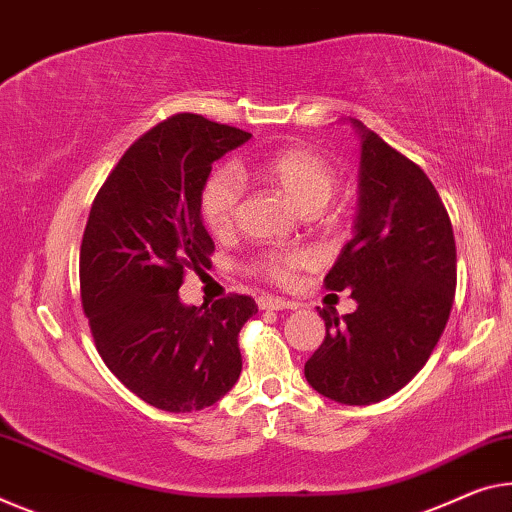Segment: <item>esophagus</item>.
<instances>
[{
	"label": "esophagus",
	"instance_id": "obj_1",
	"mask_svg": "<svg viewBox=\"0 0 512 512\" xmlns=\"http://www.w3.org/2000/svg\"><path fill=\"white\" fill-rule=\"evenodd\" d=\"M258 309L286 311V309H295V302H288V300H283V297H274V295H263V297H258Z\"/></svg>",
	"mask_w": 512,
	"mask_h": 512
}]
</instances>
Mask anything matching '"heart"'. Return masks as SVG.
<instances>
[{
  "label": "heart",
  "instance_id": "heart-1",
  "mask_svg": "<svg viewBox=\"0 0 512 512\" xmlns=\"http://www.w3.org/2000/svg\"><path fill=\"white\" fill-rule=\"evenodd\" d=\"M254 176L277 187L302 212H318L336 192L332 164L309 148H286V151L263 157L254 164ZM240 199L242 183L238 174L231 169L215 171L201 190L199 210L203 224L215 235L229 233L238 217ZM306 261L309 258L304 251H286V254H265L256 267L267 279L286 283Z\"/></svg>",
  "mask_w": 512,
  "mask_h": 512
}]
</instances>
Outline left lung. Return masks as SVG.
I'll return each instance as SVG.
<instances>
[{"instance_id":"8db88e82","label":"left lung","mask_w":512,"mask_h":512,"mask_svg":"<svg viewBox=\"0 0 512 512\" xmlns=\"http://www.w3.org/2000/svg\"><path fill=\"white\" fill-rule=\"evenodd\" d=\"M361 137L355 235L325 277L357 309H322L325 341L306 382L343 405L393 396L426 366L451 316L455 240L442 199L419 164L352 119Z\"/></svg>"}]
</instances>
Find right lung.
<instances>
[{
    "label": "right lung",
    "instance_id": "1",
    "mask_svg": "<svg viewBox=\"0 0 512 512\" xmlns=\"http://www.w3.org/2000/svg\"><path fill=\"white\" fill-rule=\"evenodd\" d=\"M249 137L199 114L171 116L123 153L91 206L82 309L109 371L157 410H203L240 377L238 334L256 302L229 295L185 306L178 288L215 251L199 210L212 162Z\"/></svg>",
    "mask_w": 512,
    "mask_h": 512
}]
</instances>
